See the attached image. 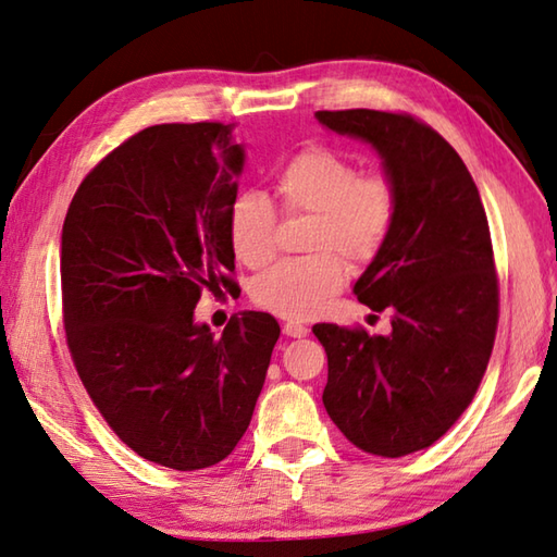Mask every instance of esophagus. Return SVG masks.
Wrapping results in <instances>:
<instances>
[{
	"label": "esophagus",
	"mask_w": 557,
	"mask_h": 557,
	"mask_svg": "<svg viewBox=\"0 0 557 557\" xmlns=\"http://www.w3.org/2000/svg\"><path fill=\"white\" fill-rule=\"evenodd\" d=\"M283 334L290 336V338H302V336L310 334V329L305 324H298V322H286V324H283Z\"/></svg>",
	"instance_id": "34e87169"
}]
</instances>
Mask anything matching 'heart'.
Here are the masks:
<instances>
[{
  "label": "heart",
  "mask_w": 557,
  "mask_h": 557,
  "mask_svg": "<svg viewBox=\"0 0 557 557\" xmlns=\"http://www.w3.org/2000/svg\"><path fill=\"white\" fill-rule=\"evenodd\" d=\"M276 195L286 213L314 215L310 249L322 253L283 259L252 281V300L288 320H308L344 288L348 262L368 264L382 252L396 221V187L384 175H360L346 156L332 149H308L293 158L276 177ZM276 211L257 189L240 191L228 209V243L240 264L257 269L274 255Z\"/></svg>",
  "instance_id": "obj_1"
}]
</instances>
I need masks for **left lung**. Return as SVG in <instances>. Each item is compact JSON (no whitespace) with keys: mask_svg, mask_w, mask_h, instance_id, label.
<instances>
[{"mask_svg":"<svg viewBox=\"0 0 557 557\" xmlns=\"http://www.w3.org/2000/svg\"><path fill=\"white\" fill-rule=\"evenodd\" d=\"M314 117L370 144L399 199L387 243L354 286L370 310H389L392 332L312 326L329 360V418L362 451L396 459L445 435L483 380L497 329L491 231L467 165L428 124L380 110Z\"/></svg>","mask_w":557,"mask_h":557,"instance_id":"1","label":"left lung"}]
</instances>
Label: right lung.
<instances>
[{"label":"right lung","mask_w":557,"mask_h":557,"mask_svg":"<svg viewBox=\"0 0 557 557\" xmlns=\"http://www.w3.org/2000/svg\"><path fill=\"white\" fill-rule=\"evenodd\" d=\"M235 124H156L106 156L62 228L66 344L124 445L175 471L223 461L252 421L281 326L245 310L221 336L201 288H231Z\"/></svg>","instance_id":"1"}]
</instances>
